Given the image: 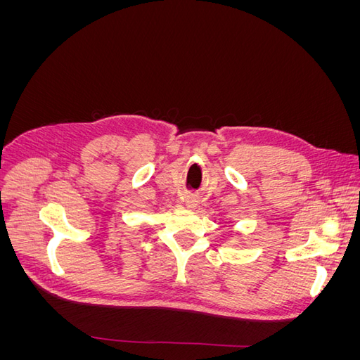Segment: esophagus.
Listing matches in <instances>:
<instances>
[{
	"instance_id": "obj_1",
	"label": "esophagus",
	"mask_w": 360,
	"mask_h": 360,
	"mask_svg": "<svg viewBox=\"0 0 360 360\" xmlns=\"http://www.w3.org/2000/svg\"><path fill=\"white\" fill-rule=\"evenodd\" d=\"M184 202H186V207L188 209H195V207L198 205L200 202V198L197 197V195H189V197H186V200H184Z\"/></svg>"
}]
</instances>
